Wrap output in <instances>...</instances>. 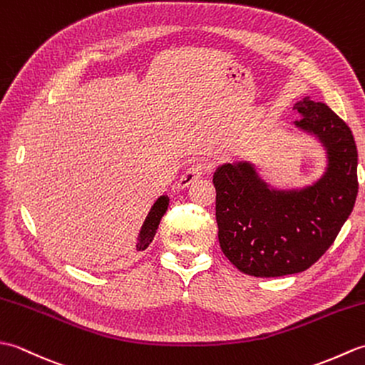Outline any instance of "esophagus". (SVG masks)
<instances>
[{"instance_id": "34e87169", "label": "esophagus", "mask_w": 365, "mask_h": 365, "mask_svg": "<svg viewBox=\"0 0 365 365\" xmlns=\"http://www.w3.org/2000/svg\"><path fill=\"white\" fill-rule=\"evenodd\" d=\"M205 169H207L205 163H195V165H191L187 170H185V174L180 177V180L177 182L175 190L180 191V190L188 188L190 185H192L197 178H200V175L205 173Z\"/></svg>"}]
</instances>
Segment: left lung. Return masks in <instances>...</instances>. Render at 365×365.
Here are the masks:
<instances>
[{
	"label": "left lung",
	"mask_w": 365,
	"mask_h": 365,
	"mask_svg": "<svg viewBox=\"0 0 365 365\" xmlns=\"http://www.w3.org/2000/svg\"><path fill=\"white\" fill-rule=\"evenodd\" d=\"M294 122L327 153L320 178L274 188L251 161L224 163L213 174L216 222L224 255L245 274L277 277L312 267L334 243L358 196V149L351 130L322 102L304 97Z\"/></svg>",
	"instance_id": "left-lung-1"
}]
</instances>
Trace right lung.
Wrapping results in <instances>:
<instances>
[{
  "label": "right lung",
  "instance_id": "1",
  "mask_svg": "<svg viewBox=\"0 0 365 365\" xmlns=\"http://www.w3.org/2000/svg\"><path fill=\"white\" fill-rule=\"evenodd\" d=\"M169 205V197L166 195L160 196L155 204L152 205L150 212L147 213L145 220L141 226V230L138 234V243H136V251H144L147 246L152 243V240L157 234V229L160 226V221L163 218V215L166 213Z\"/></svg>",
  "mask_w": 365,
  "mask_h": 365
}]
</instances>
